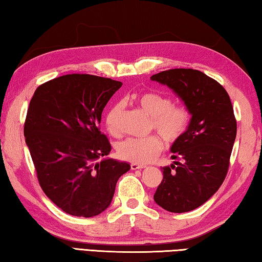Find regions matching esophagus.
<instances>
[{"mask_svg":"<svg viewBox=\"0 0 262 262\" xmlns=\"http://www.w3.org/2000/svg\"><path fill=\"white\" fill-rule=\"evenodd\" d=\"M145 167L144 165H140V164H135V163H132L130 164V168L133 170H136V169H143Z\"/></svg>","mask_w":262,"mask_h":262,"instance_id":"esophagus-1","label":"esophagus"}]
</instances>
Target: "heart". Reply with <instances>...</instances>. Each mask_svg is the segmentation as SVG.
Segmentation results:
<instances>
[{
  "mask_svg": "<svg viewBox=\"0 0 262 262\" xmlns=\"http://www.w3.org/2000/svg\"><path fill=\"white\" fill-rule=\"evenodd\" d=\"M134 101L147 116L151 117V129H156L168 144L182 139L191 121V111L185 104H173L170 97L155 92L135 95ZM122 104L117 103L108 108L105 115L106 130L112 136L120 135ZM161 137L157 134L136 139L130 137L121 141L117 146L120 159L135 164H147L164 149Z\"/></svg>",
  "mask_w": 262,
  "mask_h": 262,
  "instance_id": "1",
  "label": "heart"
}]
</instances>
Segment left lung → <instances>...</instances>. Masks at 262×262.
I'll list each match as a JSON object with an SVG mask.
<instances>
[{
	"label": "left lung",
	"instance_id": "8db88e82",
	"mask_svg": "<svg viewBox=\"0 0 262 262\" xmlns=\"http://www.w3.org/2000/svg\"><path fill=\"white\" fill-rule=\"evenodd\" d=\"M151 80L172 88L192 115L188 130L172 145V158L181 161L163 168L155 202L173 213L192 211L207 202L227 177L237 133L234 107L226 89L198 70L172 69Z\"/></svg>",
	"mask_w": 262,
	"mask_h": 262
}]
</instances>
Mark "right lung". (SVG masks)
<instances>
[{
    "mask_svg": "<svg viewBox=\"0 0 262 262\" xmlns=\"http://www.w3.org/2000/svg\"><path fill=\"white\" fill-rule=\"evenodd\" d=\"M122 83L92 74H66L36 88L24 123L36 178L46 196L74 216L108 207L129 164L98 160L111 151L101 132L104 107Z\"/></svg>",
    "mask_w": 262,
    "mask_h": 262,
    "instance_id": "right-lung-1",
    "label": "right lung"
}]
</instances>
